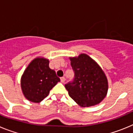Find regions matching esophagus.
<instances>
[{
    "label": "esophagus",
    "instance_id": "1",
    "mask_svg": "<svg viewBox=\"0 0 133 133\" xmlns=\"http://www.w3.org/2000/svg\"><path fill=\"white\" fill-rule=\"evenodd\" d=\"M65 78L64 77H61V82L62 83H64V82H65Z\"/></svg>",
    "mask_w": 133,
    "mask_h": 133
}]
</instances>
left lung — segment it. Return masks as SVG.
I'll list each match as a JSON object with an SVG mask.
<instances>
[{
	"instance_id": "1",
	"label": "left lung",
	"mask_w": 133,
	"mask_h": 133,
	"mask_svg": "<svg viewBox=\"0 0 133 133\" xmlns=\"http://www.w3.org/2000/svg\"><path fill=\"white\" fill-rule=\"evenodd\" d=\"M75 71L73 82L65 84L69 95L80 107L99 104L107 95V76L98 63L87 54L69 57Z\"/></svg>"
}]
</instances>
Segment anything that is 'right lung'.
<instances>
[{
	"mask_svg": "<svg viewBox=\"0 0 133 133\" xmlns=\"http://www.w3.org/2000/svg\"><path fill=\"white\" fill-rule=\"evenodd\" d=\"M60 82L54 70L49 68L48 58L38 56L27 66L21 79V87L24 97L32 103L42 101L50 90Z\"/></svg>",
	"mask_w": 133,
	"mask_h": 133,
	"instance_id": "obj_1",
	"label": "right lung"
}]
</instances>
